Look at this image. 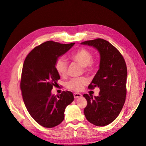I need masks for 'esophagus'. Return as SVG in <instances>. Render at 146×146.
<instances>
[{
    "instance_id": "esophagus-1",
    "label": "esophagus",
    "mask_w": 146,
    "mask_h": 146,
    "mask_svg": "<svg viewBox=\"0 0 146 146\" xmlns=\"http://www.w3.org/2000/svg\"><path fill=\"white\" fill-rule=\"evenodd\" d=\"M73 95H74V98H80L82 97V94H79V93H74Z\"/></svg>"
}]
</instances>
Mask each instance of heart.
<instances>
[{
  "instance_id": "heart-1",
  "label": "heart",
  "mask_w": 146,
  "mask_h": 146,
  "mask_svg": "<svg viewBox=\"0 0 146 146\" xmlns=\"http://www.w3.org/2000/svg\"><path fill=\"white\" fill-rule=\"evenodd\" d=\"M71 58L79 63L84 68V71L88 73H93L96 69V64L93 61V54L88 49L80 48L71 54ZM55 69L58 75L61 76H64L67 73L68 61L64 58L58 59L55 63ZM88 83V80L85 77L72 78L66 84V87L75 92H80Z\"/></svg>"
}]
</instances>
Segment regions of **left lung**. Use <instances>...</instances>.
I'll return each mask as SVG.
<instances>
[{
  "label": "left lung",
  "instance_id": "obj_1",
  "mask_svg": "<svg viewBox=\"0 0 146 146\" xmlns=\"http://www.w3.org/2000/svg\"><path fill=\"white\" fill-rule=\"evenodd\" d=\"M97 49L100 56L99 70L88 88H100L98 96L84 94L87 105L84 114L88 122L99 127L108 125L122 110L126 97L127 70L125 61L118 49L103 39L81 43Z\"/></svg>",
  "mask_w": 146,
  "mask_h": 146
}]
</instances>
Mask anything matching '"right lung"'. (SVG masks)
Segmentation results:
<instances>
[{
    "label": "right lung",
    "instance_id": "add662e5",
    "mask_svg": "<svg viewBox=\"0 0 146 146\" xmlns=\"http://www.w3.org/2000/svg\"><path fill=\"white\" fill-rule=\"evenodd\" d=\"M74 44L46 41L34 48L24 60L20 83L23 100L31 116L44 127H54L63 122L65 108L74 100L69 91L51 94L52 86L60 78L56 62Z\"/></svg>",
    "mask_w": 146,
    "mask_h": 146
}]
</instances>
